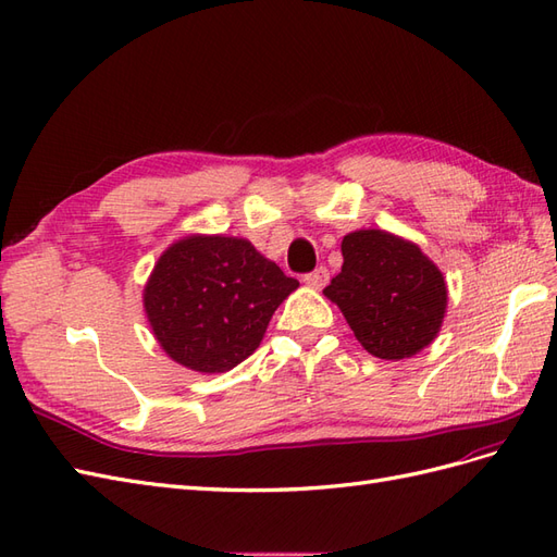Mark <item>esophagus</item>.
Listing matches in <instances>:
<instances>
[{
  "instance_id": "1",
  "label": "esophagus",
  "mask_w": 557,
  "mask_h": 557,
  "mask_svg": "<svg viewBox=\"0 0 557 557\" xmlns=\"http://www.w3.org/2000/svg\"><path fill=\"white\" fill-rule=\"evenodd\" d=\"M304 282L308 284L310 289H324V287H326V282H329V270H326L324 265L314 268L312 273H308V275L304 277Z\"/></svg>"
}]
</instances>
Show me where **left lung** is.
Listing matches in <instances>:
<instances>
[{
	"instance_id": "8db88e82",
	"label": "left lung",
	"mask_w": 557,
	"mask_h": 557,
	"mask_svg": "<svg viewBox=\"0 0 557 557\" xmlns=\"http://www.w3.org/2000/svg\"><path fill=\"white\" fill-rule=\"evenodd\" d=\"M343 268L324 289L361 347L377 359L418 355L438 336L448 308L446 277L404 237L361 228L343 237Z\"/></svg>"
}]
</instances>
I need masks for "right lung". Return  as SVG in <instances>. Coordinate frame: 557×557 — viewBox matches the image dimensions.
Returning <instances> with one entry per match:
<instances>
[{"instance_id": "1", "label": "right lung", "mask_w": 557, "mask_h": 557, "mask_svg": "<svg viewBox=\"0 0 557 557\" xmlns=\"http://www.w3.org/2000/svg\"><path fill=\"white\" fill-rule=\"evenodd\" d=\"M298 289L245 237L186 235L156 261L145 312L165 355L198 373H226L263 341L280 304Z\"/></svg>"}]
</instances>
